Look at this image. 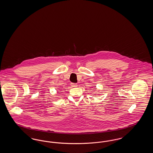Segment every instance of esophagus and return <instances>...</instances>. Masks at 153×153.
<instances>
[{
	"label": "esophagus",
	"mask_w": 153,
	"mask_h": 153,
	"mask_svg": "<svg viewBox=\"0 0 153 153\" xmlns=\"http://www.w3.org/2000/svg\"><path fill=\"white\" fill-rule=\"evenodd\" d=\"M71 85L72 87H77V84H75V83H71Z\"/></svg>",
	"instance_id": "1"
}]
</instances>
